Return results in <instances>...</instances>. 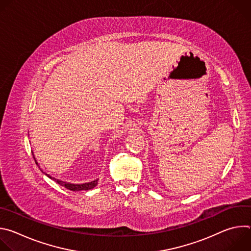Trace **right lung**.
Wrapping results in <instances>:
<instances>
[{
    "instance_id": "right-lung-1",
    "label": "right lung",
    "mask_w": 251,
    "mask_h": 251,
    "mask_svg": "<svg viewBox=\"0 0 251 251\" xmlns=\"http://www.w3.org/2000/svg\"><path fill=\"white\" fill-rule=\"evenodd\" d=\"M33 159H34V157H33ZM35 161V160H34ZM35 163H37V161H35ZM38 164V163H37ZM46 174V173H45ZM50 178H51V180H53L54 182H56L58 185H60V186H62V187H64L65 189H67V190H70V191H74V192H78V191H88V190H91V189H93L96 185H97V180H95V181H92V182H89V183H85V184H77V185H75V184H69V183H66V182H62V181H60V180H57V178H55V177H52V176H50V175H48V174H46Z\"/></svg>"
}]
</instances>
